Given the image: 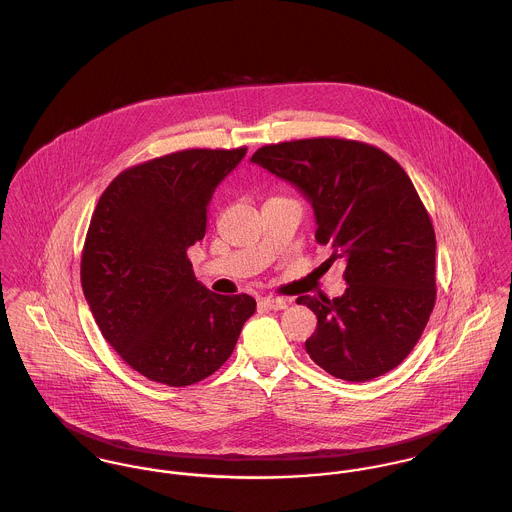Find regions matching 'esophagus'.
I'll return each instance as SVG.
<instances>
[{
    "label": "esophagus",
    "instance_id": "34e87169",
    "mask_svg": "<svg viewBox=\"0 0 512 512\" xmlns=\"http://www.w3.org/2000/svg\"><path fill=\"white\" fill-rule=\"evenodd\" d=\"M260 303L266 307V309H286L290 305L288 299H282V297H262Z\"/></svg>",
    "mask_w": 512,
    "mask_h": 512
}]
</instances>
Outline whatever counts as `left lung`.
Returning <instances> with one entry per match:
<instances>
[{
    "label": "left lung",
    "mask_w": 512,
    "mask_h": 512,
    "mask_svg": "<svg viewBox=\"0 0 512 512\" xmlns=\"http://www.w3.org/2000/svg\"><path fill=\"white\" fill-rule=\"evenodd\" d=\"M252 163L313 205L315 240L341 262V297L301 295L317 317L305 351L335 378L366 382L400 365L436 305V232L408 173L357 140L309 138L260 147Z\"/></svg>",
    "instance_id": "1"
}]
</instances>
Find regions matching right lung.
Masks as SVG:
<instances>
[{
  "instance_id": "add662e5",
  "label": "right lung",
  "mask_w": 512,
  "mask_h": 512,
  "mask_svg": "<svg viewBox=\"0 0 512 512\" xmlns=\"http://www.w3.org/2000/svg\"><path fill=\"white\" fill-rule=\"evenodd\" d=\"M246 147L183 149L124 169L86 232L80 284L126 365L153 382L189 386L226 363L256 311L246 293L209 292L187 250L203 240L207 207Z\"/></svg>"
}]
</instances>
